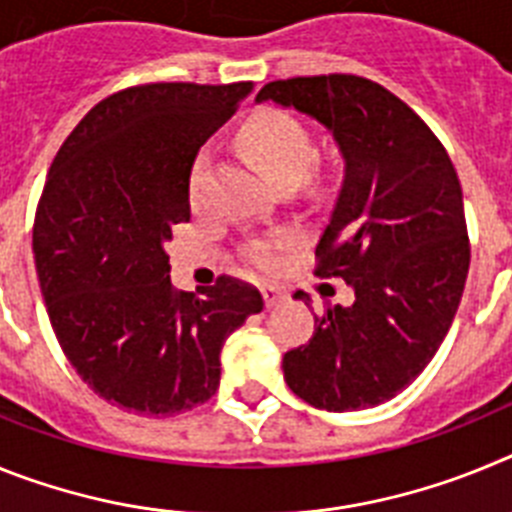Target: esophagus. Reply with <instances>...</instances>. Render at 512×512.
I'll return each instance as SVG.
<instances>
[{
	"label": "esophagus",
	"instance_id": "obj_1",
	"mask_svg": "<svg viewBox=\"0 0 512 512\" xmlns=\"http://www.w3.org/2000/svg\"><path fill=\"white\" fill-rule=\"evenodd\" d=\"M261 295H264V305L266 307H274V305H279V302L284 300V292H282V289H277V287H264V289H261Z\"/></svg>",
	"mask_w": 512,
	"mask_h": 512
}]
</instances>
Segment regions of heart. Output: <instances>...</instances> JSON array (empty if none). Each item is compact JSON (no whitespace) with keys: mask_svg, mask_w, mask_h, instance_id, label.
Segmentation results:
<instances>
[{"mask_svg":"<svg viewBox=\"0 0 512 512\" xmlns=\"http://www.w3.org/2000/svg\"><path fill=\"white\" fill-rule=\"evenodd\" d=\"M241 146L253 164L259 166L279 187L289 182H300L312 158V140L307 130L302 128L300 120H295V117L282 110H264L259 115H253L241 130ZM207 161H210V156L205 151L197 153V158H194L192 174H189L192 202L200 194ZM287 241L289 238H279V243ZM248 253H251V259L256 264L264 266L271 264V259H274L271 256V243H253Z\"/></svg>","mask_w":512,"mask_h":512,"instance_id":"heart-1","label":"heart"}]
</instances>
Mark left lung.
<instances>
[{
    "label": "left lung",
    "mask_w": 512,
    "mask_h": 512,
    "mask_svg": "<svg viewBox=\"0 0 512 512\" xmlns=\"http://www.w3.org/2000/svg\"><path fill=\"white\" fill-rule=\"evenodd\" d=\"M266 99L325 125L346 164L315 274L341 277L354 305L325 302L310 341L284 354V379L318 410L374 408L423 372L459 310L469 271L459 176L431 128L377 81L297 76L269 81L256 94Z\"/></svg>",
    "instance_id": "obj_1"
}]
</instances>
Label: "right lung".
<instances>
[{"label":"right lung","instance_id":"add662e5","mask_svg":"<svg viewBox=\"0 0 512 512\" xmlns=\"http://www.w3.org/2000/svg\"><path fill=\"white\" fill-rule=\"evenodd\" d=\"M251 89H122L84 115L48 171L33 225L45 310L76 374L128 413L171 418L210 400L225 338L264 310L233 277L200 295L174 289L164 248L192 215L197 151Z\"/></svg>","mask_w":512,"mask_h":512}]
</instances>
